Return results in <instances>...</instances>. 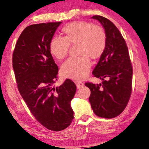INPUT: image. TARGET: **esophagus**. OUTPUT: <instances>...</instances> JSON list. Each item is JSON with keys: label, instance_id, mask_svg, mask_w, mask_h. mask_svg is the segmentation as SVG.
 <instances>
[{"label": "esophagus", "instance_id": "1", "mask_svg": "<svg viewBox=\"0 0 149 149\" xmlns=\"http://www.w3.org/2000/svg\"><path fill=\"white\" fill-rule=\"evenodd\" d=\"M75 84H76L77 88H80L82 86H84V83L82 82H80V81H76V82H75Z\"/></svg>", "mask_w": 149, "mask_h": 149}]
</instances>
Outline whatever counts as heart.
Masks as SVG:
<instances>
[{
    "mask_svg": "<svg viewBox=\"0 0 149 149\" xmlns=\"http://www.w3.org/2000/svg\"><path fill=\"white\" fill-rule=\"evenodd\" d=\"M64 37H54L49 43V51L57 60L67 55L69 45L78 44V54L80 56L70 58L61 67L62 76L73 80L86 78L91 69L88 58L97 59L106 47V35L100 26L89 22H73L63 27Z\"/></svg>",
    "mask_w": 149,
    "mask_h": 149,
    "instance_id": "heart-1",
    "label": "heart"
}]
</instances>
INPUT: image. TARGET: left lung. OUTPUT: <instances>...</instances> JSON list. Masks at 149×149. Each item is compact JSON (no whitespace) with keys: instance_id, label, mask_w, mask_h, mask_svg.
<instances>
[{"instance_id":"1","label":"left lung","mask_w":149,"mask_h":149,"mask_svg":"<svg viewBox=\"0 0 149 149\" xmlns=\"http://www.w3.org/2000/svg\"><path fill=\"white\" fill-rule=\"evenodd\" d=\"M105 29L106 47L93 71V76L102 84L85 83L91 90L89 102L97 116L112 118L121 114L132 94L133 69L126 42L121 33L110 20L94 15Z\"/></svg>"}]
</instances>
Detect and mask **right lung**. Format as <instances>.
<instances>
[{
	"label": "right lung",
	"mask_w": 149,
	"mask_h": 149,
	"mask_svg": "<svg viewBox=\"0 0 149 149\" xmlns=\"http://www.w3.org/2000/svg\"><path fill=\"white\" fill-rule=\"evenodd\" d=\"M62 22L37 24L21 33L13 53V69L17 88L36 120L45 128L58 132L73 119L71 101L76 86L67 79L54 88L58 67L49 43Z\"/></svg>",
	"instance_id": "obj_1"
}]
</instances>
